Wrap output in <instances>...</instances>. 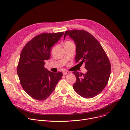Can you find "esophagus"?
Listing matches in <instances>:
<instances>
[{"label": "esophagus", "mask_w": 130, "mask_h": 130, "mask_svg": "<svg viewBox=\"0 0 130 130\" xmlns=\"http://www.w3.org/2000/svg\"><path fill=\"white\" fill-rule=\"evenodd\" d=\"M69 72H67V71H64V72H63V75H66L67 74H69Z\"/></svg>", "instance_id": "obj_1"}]
</instances>
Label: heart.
I'll return each mask as SVG.
<instances>
[{
  "instance_id": "obj_1",
  "label": "heart",
  "mask_w": 130,
  "mask_h": 130,
  "mask_svg": "<svg viewBox=\"0 0 130 130\" xmlns=\"http://www.w3.org/2000/svg\"><path fill=\"white\" fill-rule=\"evenodd\" d=\"M69 42V41H67V42Z\"/></svg>"
}]
</instances>
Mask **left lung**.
<instances>
[{
    "instance_id": "1",
    "label": "left lung",
    "mask_w": 130,
    "mask_h": 130,
    "mask_svg": "<svg viewBox=\"0 0 130 130\" xmlns=\"http://www.w3.org/2000/svg\"><path fill=\"white\" fill-rule=\"evenodd\" d=\"M76 44L75 61L85 63V74L74 72L77 80L73 88L79 95L86 99L98 95L107 85L111 73L109 59L100 43L91 34L84 30L75 29L65 32Z\"/></svg>"
}]
</instances>
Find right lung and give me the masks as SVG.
<instances>
[{
  "instance_id": "obj_1",
  "label": "right lung",
  "mask_w": 130,
  "mask_h": 130,
  "mask_svg": "<svg viewBox=\"0 0 130 130\" xmlns=\"http://www.w3.org/2000/svg\"><path fill=\"white\" fill-rule=\"evenodd\" d=\"M63 35L64 32L40 34L29 41L21 53L18 75L23 89L35 100L48 98L63 76L61 72H51L44 66L50 57L51 47Z\"/></svg>"
}]
</instances>
